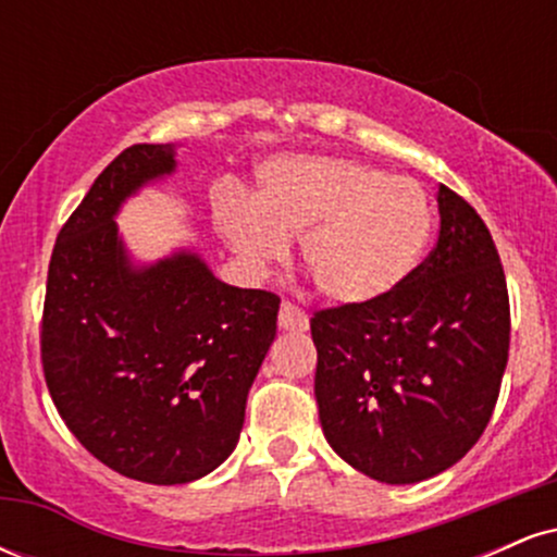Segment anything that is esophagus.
<instances>
[{
    "instance_id": "esophagus-1",
    "label": "esophagus",
    "mask_w": 557,
    "mask_h": 557,
    "mask_svg": "<svg viewBox=\"0 0 557 557\" xmlns=\"http://www.w3.org/2000/svg\"><path fill=\"white\" fill-rule=\"evenodd\" d=\"M277 324H280V330H287V332H306L309 330V317H306V311L298 309L296 304L283 300V306H280V314H277Z\"/></svg>"
}]
</instances>
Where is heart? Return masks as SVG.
<instances>
[{
	"label": "heart",
	"instance_id": "heart-1",
	"mask_svg": "<svg viewBox=\"0 0 557 557\" xmlns=\"http://www.w3.org/2000/svg\"><path fill=\"white\" fill-rule=\"evenodd\" d=\"M222 238L264 270L300 238V264L332 304L387 298L411 277L430 246V194L413 177L343 157H285L264 164L257 194L227 198Z\"/></svg>",
	"mask_w": 557,
	"mask_h": 557
}]
</instances>
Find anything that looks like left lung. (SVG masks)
<instances>
[{
  "label": "left lung",
  "instance_id": "8db88e82",
  "mask_svg": "<svg viewBox=\"0 0 557 557\" xmlns=\"http://www.w3.org/2000/svg\"><path fill=\"white\" fill-rule=\"evenodd\" d=\"M440 238L387 298L314 311V395L332 450L361 474L413 484L458 463L495 411L510 304L476 209L440 185Z\"/></svg>",
  "mask_w": 557,
  "mask_h": 557
}]
</instances>
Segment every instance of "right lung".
Returning a JSON list of instances; mask_svg holds the SVG:
<instances>
[{
  "label": "right lung",
  "instance_id": "1",
  "mask_svg": "<svg viewBox=\"0 0 557 557\" xmlns=\"http://www.w3.org/2000/svg\"><path fill=\"white\" fill-rule=\"evenodd\" d=\"M172 170L175 151L159 144L101 170L57 235L41 317L44 380L67 430L149 484L194 482L233 453L280 309L188 251L133 270L112 216Z\"/></svg>",
  "mask_w": 557,
  "mask_h": 557
}]
</instances>
